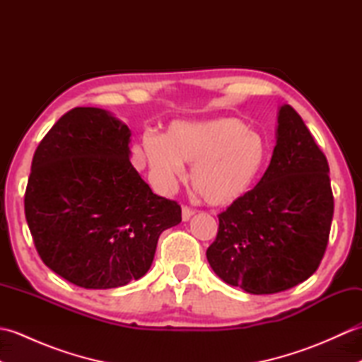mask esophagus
Segmentation results:
<instances>
[{"instance_id":"obj_1","label":"esophagus","mask_w":362,"mask_h":362,"mask_svg":"<svg viewBox=\"0 0 362 362\" xmlns=\"http://www.w3.org/2000/svg\"><path fill=\"white\" fill-rule=\"evenodd\" d=\"M194 214V209H191L189 205H183L182 206V219L183 221H188L191 216Z\"/></svg>"}]
</instances>
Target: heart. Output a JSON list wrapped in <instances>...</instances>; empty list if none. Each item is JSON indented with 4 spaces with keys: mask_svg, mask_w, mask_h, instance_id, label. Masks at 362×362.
I'll return each mask as SVG.
<instances>
[{
    "mask_svg": "<svg viewBox=\"0 0 362 362\" xmlns=\"http://www.w3.org/2000/svg\"><path fill=\"white\" fill-rule=\"evenodd\" d=\"M141 151L161 187H173L191 168V183L206 202L232 204L257 182L267 160V144L244 121L218 118L174 122L165 136L144 134Z\"/></svg>",
    "mask_w": 362,
    "mask_h": 362,
    "instance_id": "obj_1",
    "label": "heart"
}]
</instances>
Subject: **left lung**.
Wrapping results in <instances>:
<instances>
[{
    "label": "left lung",
    "instance_id": "obj_1",
    "mask_svg": "<svg viewBox=\"0 0 362 362\" xmlns=\"http://www.w3.org/2000/svg\"><path fill=\"white\" fill-rule=\"evenodd\" d=\"M325 153L291 105L279 112L276 144L257 187L218 214L206 249L211 269L250 294H275L317 271L334 199Z\"/></svg>",
    "mask_w": 362,
    "mask_h": 362
}]
</instances>
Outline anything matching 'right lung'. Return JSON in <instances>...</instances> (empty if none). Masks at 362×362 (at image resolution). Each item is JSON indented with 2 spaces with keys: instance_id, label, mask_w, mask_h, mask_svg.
Returning <instances> with one entry per match:
<instances>
[{
  "instance_id": "add662e5",
  "label": "right lung",
  "mask_w": 362,
  "mask_h": 362,
  "mask_svg": "<svg viewBox=\"0 0 362 362\" xmlns=\"http://www.w3.org/2000/svg\"><path fill=\"white\" fill-rule=\"evenodd\" d=\"M129 127L103 109L66 112L37 146L25 214L43 263L87 289L124 286L149 271L180 205L152 193L129 160Z\"/></svg>"
}]
</instances>
